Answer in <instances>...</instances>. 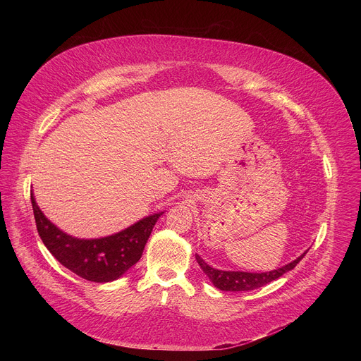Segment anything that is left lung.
<instances>
[{
    "mask_svg": "<svg viewBox=\"0 0 361 361\" xmlns=\"http://www.w3.org/2000/svg\"><path fill=\"white\" fill-rule=\"evenodd\" d=\"M305 252H302L298 257V259L286 264L284 267L273 270V271H267V273H245V271L216 270V269L210 267L197 254H195V260L200 264V267L202 269V271L207 274V277L212 280V283L217 288H220L223 291H250V290H254V288H260V287L277 280L284 273L293 270L301 262V259L305 255Z\"/></svg>",
    "mask_w": 361,
    "mask_h": 361,
    "instance_id": "1",
    "label": "left lung"
}]
</instances>
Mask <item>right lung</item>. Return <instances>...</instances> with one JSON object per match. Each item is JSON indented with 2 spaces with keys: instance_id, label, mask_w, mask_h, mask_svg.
<instances>
[{
  "instance_id": "add662e5",
  "label": "right lung",
  "mask_w": 361,
  "mask_h": 361,
  "mask_svg": "<svg viewBox=\"0 0 361 361\" xmlns=\"http://www.w3.org/2000/svg\"><path fill=\"white\" fill-rule=\"evenodd\" d=\"M31 202L38 234L56 259L77 276L109 283L120 279L142 255L145 243L163 213L148 216L131 227L102 238L81 240L66 234L39 210L31 192Z\"/></svg>"
}]
</instances>
